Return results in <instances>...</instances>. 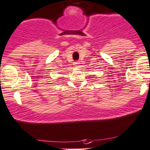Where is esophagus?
Segmentation results:
<instances>
[{
	"label": "esophagus",
	"instance_id": "34e87169",
	"mask_svg": "<svg viewBox=\"0 0 150 150\" xmlns=\"http://www.w3.org/2000/svg\"><path fill=\"white\" fill-rule=\"evenodd\" d=\"M79 63H78V61L75 62V63H74V66H75V67H78V66H79Z\"/></svg>",
	"mask_w": 150,
	"mask_h": 150
}]
</instances>
